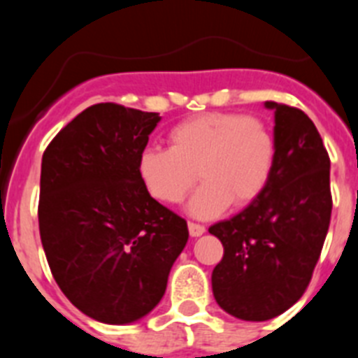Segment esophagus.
I'll list each match as a JSON object with an SVG mask.
<instances>
[{
	"label": "esophagus",
	"mask_w": 358,
	"mask_h": 358,
	"mask_svg": "<svg viewBox=\"0 0 358 358\" xmlns=\"http://www.w3.org/2000/svg\"><path fill=\"white\" fill-rule=\"evenodd\" d=\"M188 231H189V236L197 238V236H201V235H204V233H206V227L201 226V224L188 222Z\"/></svg>",
	"instance_id": "esophagus-1"
}]
</instances>
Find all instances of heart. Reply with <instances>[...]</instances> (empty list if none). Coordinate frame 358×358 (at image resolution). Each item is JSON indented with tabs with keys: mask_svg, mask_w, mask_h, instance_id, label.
<instances>
[{
	"mask_svg": "<svg viewBox=\"0 0 358 358\" xmlns=\"http://www.w3.org/2000/svg\"><path fill=\"white\" fill-rule=\"evenodd\" d=\"M170 148H145L138 156V176L148 195L177 204L195 182L189 199L192 217L211 218L229 204L245 206L267 186L276 157L271 129L255 116L204 113L192 116L169 132Z\"/></svg>",
	"mask_w": 358,
	"mask_h": 358,
	"instance_id": "obj_1",
	"label": "heart"
}]
</instances>
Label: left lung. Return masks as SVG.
Listing matches in <instances>:
<instances>
[{
	"label": "left lung",
	"mask_w": 358,
	"mask_h": 358,
	"mask_svg": "<svg viewBox=\"0 0 358 358\" xmlns=\"http://www.w3.org/2000/svg\"><path fill=\"white\" fill-rule=\"evenodd\" d=\"M264 106L274 110L271 179L249 206L210 227L224 245L215 301L242 321L276 317L303 296L331 215L330 157L314 122L296 107Z\"/></svg>",
	"instance_id": "obj_1"
}]
</instances>
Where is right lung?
Masks as SVG:
<instances>
[{"label":"right lung","mask_w":358,"mask_h":358,"mask_svg":"<svg viewBox=\"0 0 358 358\" xmlns=\"http://www.w3.org/2000/svg\"><path fill=\"white\" fill-rule=\"evenodd\" d=\"M159 122V113L96 103L53 138L41 163L39 231L53 278L82 314L106 324L150 314L188 242L185 218L138 176Z\"/></svg>","instance_id":"obj_1"}]
</instances>
